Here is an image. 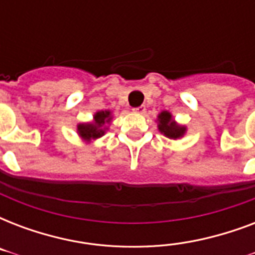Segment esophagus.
I'll use <instances>...</instances> for the list:
<instances>
[{
    "instance_id": "obj_1",
    "label": "esophagus",
    "mask_w": 255,
    "mask_h": 255,
    "mask_svg": "<svg viewBox=\"0 0 255 255\" xmlns=\"http://www.w3.org/2000/svg\"><path fill=\"white\" fill-rule=\"evenodd\" d=\"M132 111L135 112V114H144V112H145V106H140V107L133 108Z\"/></svg>"
}]
</instances>
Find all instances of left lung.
<instances>
[{
  "label": "left lung",
  "instance_id": "obj_1",
  "mask_svg": "<svg viewBox=\"0 0 255 255\" xmlns=\"http://www.w3.org/2000/svg\"><path fill=\"white\" fill-rule=\"evenodd\" d=\"M159 120V129L161 133L169 137V139H178L185 133L186 128L182 126H178L168 111H163L157 116Z\"/></svg>",
  "mask_w": 255,
  "mask_h": 255
}]
</instances>
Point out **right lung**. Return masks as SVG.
<instances>
[{
  "label": "right lung",
  "mask_w": 255,
  "mask_h": 255,
  "mask_svg": "<svg viewBox=\"0 0 255 255\" xmlns=\"http://www.w3.org/2000/svg\"><path fill=\"white\" fill-rule=\"evenodd\" d=\"M111 122V112L110 111H99L94 115L92 123L78 124V133L82 139L90 141L92 139H98L104 135L106 128L103 127L106 123Z\"/></svg>",
  "instance_id": "1"
}]
</instances>
